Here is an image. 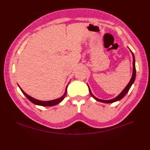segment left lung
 <instances>
[{"label":"left lung","mask_w":150,"mask_h":150,"mask_svg":"<svg viewBox=\"0 0 150 150\" xmlns=\"http://www.w3.org/2000/svg\"><path fill=\"white\" fill-rule=\"evenodd\" d=\"M131 52H132V51H131ZM132 55H133V74H132V77L131 80H130V81L129 82L128 84L126 86V87L124 89V90L122 92H121L120 94L118 95L117 97L114 98H113V99H111V100H104L98 99V98H97V97H95L94 95L92 94L91 91L90 90V88H89V86H88L89 91H90V93L91 95L95 98V100H97V101H99V102H102V103H114V102H116V101L120 100V99H122V98L126 95V93H128L129 90L130 89V88H131V86H132V85L133 84V82H134L135 79V77H136V69H135V57H134V55H133V53L132 52Z\"/></svg>","instance_id":"left-lung-1"}]
</instances>
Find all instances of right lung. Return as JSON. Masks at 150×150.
<instances>
[{
  "label": "right lung",
  "mask_w": 150,
  "mask_h": 150,
  "mask_svg": "<svg viewBox=\"0 0 150 150\" xmlns=\"http://www.w3.org/2000/svg\"><path fill=\"white\" fill-rule=\"evenodd\" d=\"M68 86H66L64 94L61 97L57 98V99H55V100H49V101H42V100L35 99V98L30 97V95H28L27 93H25V92L23 90H22L20 87H19V88H20L21 90L22 91V93H23V94L28 98V99L30 100L31 103H33V104H37V105H40V106H55V105L58 104L59 103H60V102H62L64 98L66 95L67 93V87H68Z\"/></svg>",
  "instance_id": "1"
}]
</instances>
